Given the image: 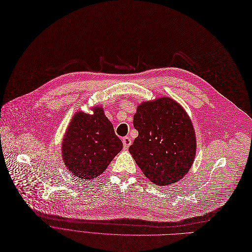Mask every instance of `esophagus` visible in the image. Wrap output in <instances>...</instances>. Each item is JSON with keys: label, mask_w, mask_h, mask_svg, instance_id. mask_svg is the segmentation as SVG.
Segmentation results:
<instances>
[{"label": "esophagus", "mask_w": 252, "mask_h": 252, "mask_svg": "<svg viewBox=\"0 0 252 252\" xmlns=\"http://www.w3.org/2000/svg\"><path fill=\"white\" fill-rule=\"evenodd\" d=\"M122 141H123V147H124L125 150H127L129 148V146L131 145V142H132V141H131V138L128 137V136H125Z\"/></svg>", "instance_id": "34e87169"}]
</instances>
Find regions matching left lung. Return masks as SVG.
Here are the masks:
<instances>
[{
  "label": "left lung",
  "instance_id": "obj_1",
  "mask_svg": "<svg viewBox=\"0 0 252 252\" xmlns=\"http://www.w3.org/2000/svg\"><path fill=\"white\" fill-rule=\"evenodd\" d=\"M138 136L129 153L155 185L177 183L189 172L196 156V133L191 120L174 99L162 96L138 104L133 116Z\"/></svg>",
  "mask_w": 252,
  "mask_h": 252
}]
</instances>
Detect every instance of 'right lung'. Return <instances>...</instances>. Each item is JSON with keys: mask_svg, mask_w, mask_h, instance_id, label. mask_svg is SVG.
I'll return each instance as SVG.
<instances>
[{"mask_svg": "<svg viewBox=\"0 0 252 252\" xmlns=\"http://www.w3.org/2000/svg\"><path fill=\"white\" fill-rule=\"evenodd\" d=\"M91 111H79L71 117L62 143L67 170L84 181L99 176L123 148L103 107L96 105Z\"/></svg>", "mask_w": 252, "mask_h": 252, "instance_id": "1", "label": "right lung"}]
</instances>
